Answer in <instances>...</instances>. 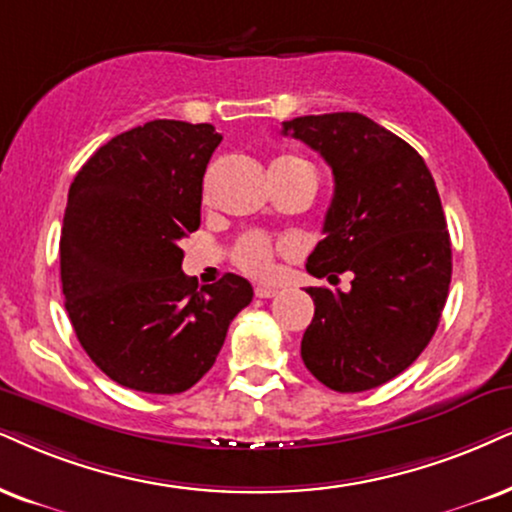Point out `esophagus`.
I'll use <instances>...</instances> for the list:
<instances>
[{
    "mask_svg": "<svg viewBox=\"0 0 512 512\" xmlns=\"http://www.w3.org/2000/svg\"><path fill=\"white\" fill-rule=\"evenodd\" d=\"M255 295L262 297V300H269V297L278 295V288H271V286H257L255 288Z\"/></svg>",
    "mask_w": 512,
    "mask_h": 512,
    "instance_id": "esophagus-1",
    "label": "esophagus"
}]
</instances>
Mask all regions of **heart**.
<instances>
[{"mask_svg":"<svg viewBox=\"0 0 512 512\" xmlns=\"http://www.w3.org/2000/svg\"><path fill=\"white\" fill-rule=\"evenodd\" d=\"M231 257L238 269L255 278H269L276 269V245L260 231H250L238 238Z\"/></svg>","mask_w":512,"mask_h":512,"instance_id":"obj_1","label":"heart"}]
</instances>
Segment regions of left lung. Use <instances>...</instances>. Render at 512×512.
Instances as JSON below:
<instances>
[{
  "instance_id": "8db88e82",
  "label": "left lung",
  "mask_w": 512,
  "mask_h": 512,
  "mask_svg": "<svg viewBox=\"0 0 512 512\" xmlns=\"http://www.w3.org/2000/svg\"><path fill=\"white\" fill-rule=\"evenodd\" d=\"M333 170L335 191L307 260L316 278L352 288H307L314 319L302 361L335 392L387 383L420 357L437 331L451 283V241L435 179L413 146L361 113L283 122Z\"/></svg>"
}]
</instances>
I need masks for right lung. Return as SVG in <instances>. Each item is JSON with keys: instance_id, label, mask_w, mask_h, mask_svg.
Listing matches in <instances>:
<instances>
[{"instance_id": "add662e5", "label": "right lung", "mask_w": 512, "mask_h": 512, "mask_svg": "<svg viewBox=\"0 0 512 512\" xmlns=\"http://www.w3.org/2000/svg\"><path fill=\"white\" fill-rule=\"evenodd\" d=\"M215 127L153 120L103 144L68 191L61 231L66 312L89 359L122 387L186 392L210 371L252 286L198 288L181 238L200 226Z\"/></svg>"}]
</instances>
